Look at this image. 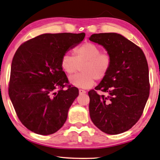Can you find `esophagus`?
I'll return each mask as SVG.
<instances>
[{
	"label": "esophagus",
	"mask_w": 160,
	"mask_h": 160,
	"mask_svg": "<svg viewBox=\"0 0 160 160\" xmlns=\"http://www.w3.org/2000/svg\"><path fill=\"white\" fill-rule=\"evenodd\" d=\"M79 93H80V94H85L86 91L83 89H79Z\"/></svg>",
	"instance_id": "obj_1"
}]
</instances>
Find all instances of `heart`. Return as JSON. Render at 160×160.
I'll return each mask as SVG.
<instances>
[{"mask_svg": "<svg viewBox=\"0 0 160 160\" xmlns=\"http://www.w3.org/2000/svg\"><path fill=\"white\" fill-rule=\"evenodd\" d=\"M101 48L93 42H87L72 50V56L66 54L61 59V67L68 75L79 71L81 72L69 79L71 84L78 88L88 89L94 84L95 80H101L111 68L112 59L108 52H101Z\"/></svg>", "mask_w": 160, "mask_h": 160, "instance_id": "1", "label": "heart"}]
</instances>
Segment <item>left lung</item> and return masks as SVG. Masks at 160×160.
Here are the masks:
<instances>
[{
    "instance_id": "obj_1",
    "label": "left lung",
    "mask_w": 160,
    "mask_h": 160,
    "mask_svg": "<svg viewBox=\"0 0 160 160\" xmlns=\"http://www.w3.org/2000/svg\"><path fill=\"white\" fill-rule=\"evenodd\" d=\"M89 40L103 46L112 59L106 77L88 92L90 118L103 132L123 133L138 121L149 97L147 59L138 46L120 34H93ZM97 90L108 95H99Z\"/></svg>"
}]
</instances>
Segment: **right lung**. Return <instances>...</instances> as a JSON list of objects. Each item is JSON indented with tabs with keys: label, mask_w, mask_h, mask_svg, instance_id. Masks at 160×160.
Segmentation results:
<instances>
[{
	"label": "right lung",
	"mask_w": 160,
	"mask_h": 160,
	"mask_svg": "<svg viewBox=\"0 0 160 160\" xmlns=\"http://www.w3.org/2000/svg\"><path fill=\"white\" fill-rule=\"evenodd\" d=\"M85 36V33H45L22 43L16 51L8 93L19 120L31 132L50 135L65 123L79 90L68 85L61 59Z\"/></svg>",
	"instance_id": "add662e5"
}]
</instances>
